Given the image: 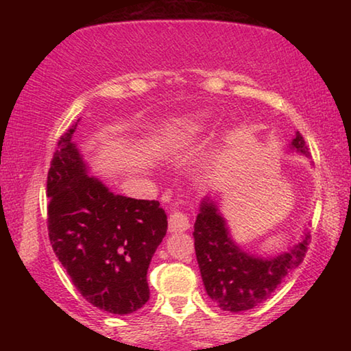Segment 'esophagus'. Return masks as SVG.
Returning a JSON list of instances; mask_svg holds the SVG:
<instances>
[{
  "label": "esophagus",
  "mask_w": 351,
  "mask_h": 351,
  "mask_svg": "<svg viewBox=\"0 0 351 351\" xmlns=\"http://www.w3.org/2000/svg\"><path fill=\"white\" fill-rule=\"evenodd\" d=\"M190 228V221L189 217L182 212H173L169 217V230L171 234H180V232H186V230Z\"/></svg>",
  "instance_id": "esophagus-1"
}]
</instances>
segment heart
<instances>
[{
    "instance_id": "heart-1",
    "label": "heart",
    "mask_w": 351,
    "mask_h": 351,
    "mask_svg": "<svg viewBox=\"0 0 351 351\" xmlns=\"http://www.w3.org/2000/svg\"><path fill=\"white\" fill-rule=\"evenodd\" d=\"M213 125V114L209 110L189 111L164 122L153 139L158 150H180L203 138Z\"/></svg>"
}]
</instances>
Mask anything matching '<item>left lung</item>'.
Masks as SVG:
<instances>
[{
  "mask_svg": "<svg viewBox=\"0 0 351 351\" xmlns=\"http://www.w3.org/2000/svg\"><path fill=\"white\" fill-rule=\"evenodd\" d=\"M310 158L308 147L299 132L287 148ZM195 252L207 295L223 311L240 313L263 304L291 271L305 257L310 232L304 230L302 240L276 255H258L245 251L234 240L228 221L210 195L199 203L195 221Z\"/></svg>",
  "mask_w": 351,
  "mask_h": 351,
  "instance_id": "8db88e82",
  "label": "left lung"
}]
</instances>
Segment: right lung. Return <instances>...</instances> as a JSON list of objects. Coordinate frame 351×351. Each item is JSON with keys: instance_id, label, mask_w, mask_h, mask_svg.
I'll return each mask as SVG.
<instances>
[{"instance_id": "right-lung-1", "label": "right lung", "mask_w": 351, "mask_h": 351, "mask_svg": "<svg viewBox=\"0 0 351 351\" xmlns=\"http://www.w3.org/2000/svg\"><path fill=\"white\" fill-rule=\"evenodd\" d=\"M75 128L58 141L47 173L51 245L90 304L132 314L150 299L147 271L167 232V215L158 201L116 195L90 175L73 139Z\"/></svg>"}]
</instances>
